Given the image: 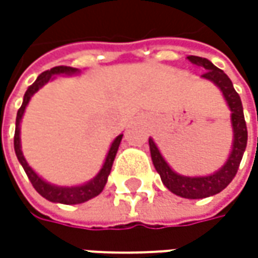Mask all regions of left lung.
<instances>
[{"mask_svg":"<svg viewBox=\"0 0 258 258\" xmlns=\"http://www.w3.org/2000/svg\"><path fill=\"white\" fill-rule=\"evenodd\" d=\"M188 60L192 64L203 69L204 75H201V79L213 82L214 85L221 90L227 106L231 110V127H233L231 152L228 155L225 164L214 173L205 175V176H185V175L175 172L168 165L152 138H149V149H151V158H152L155 169L161 175V179L165 186L178 197L188 198V200H200V198H207V197L221 192L224 188L233 181V178L238 171L240 162L243 159L245 146H247V126L244 120L241 99L238 93L234 90L233 82L230 80V77L207 58L198 57V55H188Z\"/></svg>","mask_w":258,"mask_h":258,"instance_id":"obj_1","label":"left lung"}]
</instances>
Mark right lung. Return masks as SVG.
<instances>
[{
  "label": "right lung",
  "mask_w": 258,
  "mask_h": 258,
  "mask_svg": "<svg viewBox=\"0 0 258 258\" xmlns=\"http://www.w3.org/2000/svg\"><path fill=\"white\" fill-rule=\"evenodd\" d=\"M80 70L75 69V67H67V66H57L53 67L51 70H47L44 73L37 77L33 85L27 89V92L24 94V99H23V104L21 107L18 109L17 112V119H15V134H14V149L15 155L18 158V162L21 164V166L24 168L25 173L28 176V179L31 181L33 186L35 188V191L40 194L41 197H44L45 200L51 201V203H60L66 204V205H75V204H82L92 200L94 197H97L99 194L103 191L104 185L107 182V178H109V173L112 171V165H113L114 156L117 154V149H119V145L122 141V136L123 135H119L116 136L110 148H109V152L106 155V159H104L103 165L100 168V171L97 172V175L92 178L90 181L82 183V185H75V186H60V185H54L51 182H47L45 179H43L38 173L35 172L34 169L28 165V162L25 161L23 151H21V138H20V124H21V119L24 116L25 107L28 102L31 100V97L37 93L41 87L47 85L48 82L54 80L55 76H73L79 75Z\"/></svg>",
  "instance_id": "right-lung-1"
}]
</instances>
